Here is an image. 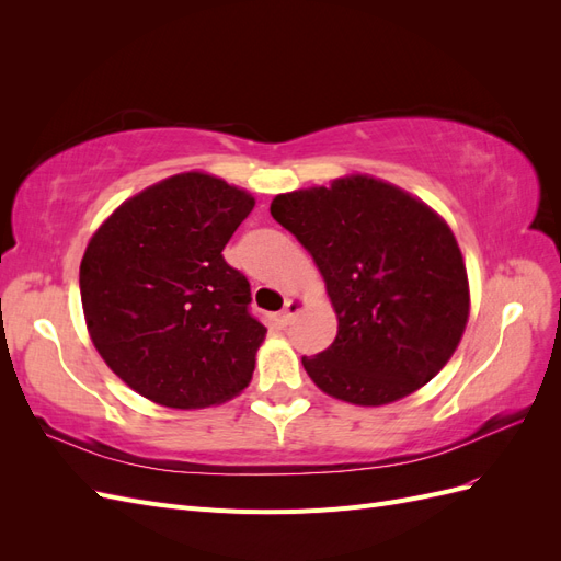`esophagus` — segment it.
<instances>
[{
	"mask_svg": "<svg viewBox=\"0 0 561 561\" xmlns=\"http://www.w3.org/2000/svg\"><path fill=\"white\" fill-rule=\"evenodd\" d=\"M299 309H301V299H297V297L285 299V307L280 311V322H283V325H287V322L295 318V313H299Z\"/></svg>",
	"mask_w": 561,
	"mask_h": 561,
	"instance_id": "1",
	"label": "esophagus"
}]
</instances>
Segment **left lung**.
I'll use <instances>...</instances> for the list:
<instances>
[{"instance_id":"obj_1","label":"left lung","mask_w":561,"mask_h":561,"mask_svg":"<svg viewBox=\"0 0 561 561\" xmlns=\"http://www.w3.org/2000/svg\"><path fill=\"white\" fill-rule=\"evenodd\" d=\"M271 215L309 250L339 318L336 339L301 365L328 396L396 402L447 365L470 295L451 229L398 186L351 175L280 194Z\"/></svg>"}]
</instances>
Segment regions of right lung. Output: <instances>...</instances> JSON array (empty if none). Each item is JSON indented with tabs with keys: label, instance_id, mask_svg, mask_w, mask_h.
<instances>
[{
	"label": "right lung",
	"instance_id": "right-lung-1",
	"mask_svg": "<svg viewBox=\"0 0 561 561\" xmlns=\"http://www.w3.org/2000/svg\"><path fill=\"white\" fill-rule=\"evenodd\" d=\"M254 198L182 173L122 203L79 268L93 344L118 379L173 410L219 404L250 383L266 328L225 245Z\"/></svg>",
	"mask_w": 561,
	"mask_h": 561
}]
</instances>
